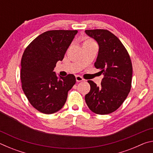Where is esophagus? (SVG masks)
I'll use <instances>...</instances> for the list:
<instances>
[{
	"label": "esophagus",
	"instance_id": "34e87169",
	"mask_svg": "<svg viewBox=\"0 0 153 153\" xmlns=\"http://www.w3.org/2000/svg\"><path fill=\"white\" fill-rule=\"evenodd\" d=\"M76 81L77 82H82V81H84V79L83 78L82 76H76Z\"/></svg>",
	"mask_w": 153,
	"mask_h": 153
}]
</instances>
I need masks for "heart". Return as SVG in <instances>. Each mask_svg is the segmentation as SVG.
Segmentation results:
<instances>
[{"label": "heart", "mask_w": 153, "mask_h": 153, "mask_svg": "<svg viewBox=\"0 0 153 153\" xmlns=\"http://www.w3.org/2000/svg\"><path fill=\"white\" fill-rule=\"evenodd\" d=\"M86 42H93L92 40H86Z\"/></svg>", "instance_id": "b5f03b06"}]
</instances>
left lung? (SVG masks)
Segmentation results:
<instances>
[{"instance_id": "left-lung-1", "label": "left lung", "mask_w": 153, "mask_h": 153, "mask_svg": "<svg viewBox=\"0 0 153 153\" xmlns=\"http://www.w3.org/2000/svg\"><path fill=\"white\" fill-rule=\"evenodd\" d=\"M88 36L99 46L94 67L104 75L100 86L88 80L90 90L85 96L88 107L98 115L114 112L123 104L130 91L132 64L120 39L107 30H87Z\"/></svg>"}]
</instances>
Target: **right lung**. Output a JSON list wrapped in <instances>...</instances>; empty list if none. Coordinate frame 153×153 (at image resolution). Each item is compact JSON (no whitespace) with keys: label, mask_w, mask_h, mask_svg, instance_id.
<instances>
[{"label":"right lung","mask_w":153,"mask_h":153,"mask_svg":"<svg viewBox=\"0 0 153 153\" xmlns=\"http://www.w3.org/2000/svg\"><path fill=\"white\" fill-rule=\"evenodd\" d=\"M77 30H51L36 37L23 54L20 77L23 91L31 105L45 114L63 107L76 77L56 76L54 69L64 58Z\"/></svg>","instance_id":"obj_1"}]
</instances>
